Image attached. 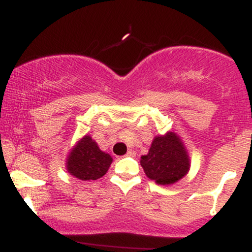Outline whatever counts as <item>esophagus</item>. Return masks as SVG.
<instances>
[{"label":"esophagus","instance_id":"34e87169","mask_svg":"<svg viewBox=\"0 0 252 252\" xmlns=\"http://www.w3.org/2000/svg\"><path fill=\"white\" fill-rule=\"evenodd\" d=\"M135 155H136V153L134 152V150H128V153H126V156H131V158H134Z\"/></svg>","mask_w":252,"mask_h":252}]
</instances>
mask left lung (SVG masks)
Returning <instances> with one entry per match:
<instances>
[{"label": "left lung", "mask_w": 252, "mask_h": 252, "mask_svg": "<svg viewBox=\"0 0 252 252\" xmlns=\"http://www.w3.org/2000/svg\"><path fill=\"white\" fill-rule=\"evenodd\" d=\"M141 166L150 180L169 185L180 180L189 169V160L180 138L173 132L158 136L149 153L141 158Z\"/></svg>", "instance_id": "8db88e82"}]
</instances>
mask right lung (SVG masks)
Wrapping results in <instances>:
<instances>
[{"instance_id": "right-lung-1", "label": "right lung", "mask_w": 252, "mask_h": 252, "mask_svg": "<svg viewBox=\"0 0 252 252\" xmlns=\"http://www.w3.org/2000/svg\"><path fill=\"white\" fill-rule=\"evenodd\" d=\"M111 162V156L98 148L90 136H85L68 156L67 170L80 180H97L108 172Z\"/></svg>"}]
</instances>
